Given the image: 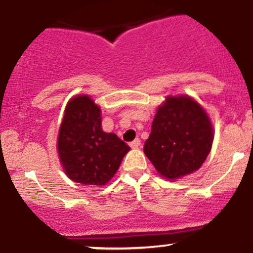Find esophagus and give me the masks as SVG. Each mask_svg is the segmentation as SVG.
I'll use <instances>...</instances> for the list:
<instances>
[{
	"label": "esophagus",
	"instance_id": "obj_1",
	"mask_svg": "<svg viewBox=\"0 0 253 253\" xmlns=\"http://www.w3.org/2000/svg\"><path fill=\"white\" fill-rule=\"evenodd\" d=\"M140 145H141V140H140V138H136V140H134V141H132V142H130V147H131V148L140 147Z\"/></svg>",
	"mask_w": 253,
	"mask_h": 253
}]
</instances>
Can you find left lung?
<instances>
[{
  "label": "left lung",
  "mask_w": 253,
  "mask_h": 253,
  "mask_svg": "<svg viewBox=\"0 0 253 253\" xmlns=\"http://www.w3.org/2000/svg\"><path fill=\"white\" fill-rule=\"evenodd\" d=\"M212 142L203 106L189 95H169L157 108L143 152L162 177L176 181L200 169Z\"/></svg>",
  "instance_id": "8db88e82"
}]
</instances>
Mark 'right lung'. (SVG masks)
<instances>
[{"mask_svg":"<svg viewBox=\"0 0 253 253\" xmlns=\"http://www.w3.org/2000/svg\"><path fill=\"white\" fill-rule=\"evenodd\" d=\"M59 160L70 180L105 186L115 176L130 147L101 127V108L89 95L71 97L58 135Z\"/></svg>","mask_w":253,"mask_h":253,"instance_id":"right-lung-1","label":"right lung"}]
</instances>
